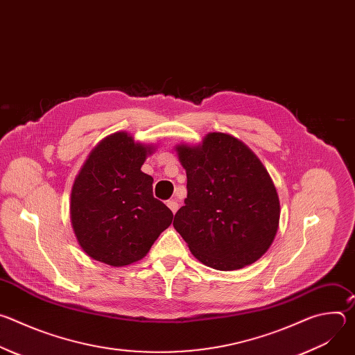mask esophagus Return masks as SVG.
<instances>
[{
  "label": "esophagus",
  "instance_id": "34e87169",
  "mask_svg": "<svg viewBox=\"0 0 355 355\" xmlns=\"http://www.w3.org/2000/svg\"><path fill=\"white\" fill-rule=\"evenodd\" d=\"M167 207L171 209V212H173V214H175V212L178 211V204H177V200H167Z\"/></svg>",
  "mask_w": 355,
  "mask_h": 355
}]
</instances>
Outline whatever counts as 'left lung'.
I'll return each mask as SVG.
<instances>
[{
    "label": "left lung",
    "instance_id": "left-lung-1",
    "mask_svg": "<svg viewBox=\"0 0 355 355\" xmlns=\"http://www.w3.org/2000/svg\"><path fill=\"white\" fill-rule=\"evenodd\" d=\"M175 150L188 195L173 225L192 254L220 271L256 263L272 244L281 215L275 185L260 159L220 132Z\"/></svg>",
    "mask_w": 355,
    "mask_h": 355
}]
</instances>
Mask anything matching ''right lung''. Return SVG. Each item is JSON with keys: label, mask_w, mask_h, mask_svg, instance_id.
Listing matches in <instances>:
<instances>
[{"label": "right lung", "mask_w": 355, "mask_h": 355, "mask_svg": "<svg viewBox=\"0 0 355 355\" xmlns=\"http://www.w3.org/2000/svg\"><path fill=\"white\" fill-rule=\"evenodd\" d=\"M153 150L116 132L101 140L81 167L70 219L91 259L112 267L136 263L171 225L173 212L153 196V178L140 170Z\"/></svg>", "instance_id": "obj_1"}]
</instances>
